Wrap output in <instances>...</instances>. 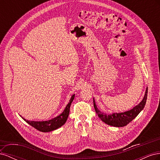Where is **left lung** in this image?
Instances as JSON below:
<instances>
[{"mask_svg":"<svg viewBox=\"0 0 160 160\" xmlns=\"http://www.w3.org/2000/svg\"><path fill=\"white\" fill-rule=\"evenodd\" d=\"M148 97V88H146V93L142 101L138 105L131 110L125 111L123 113H113L111 114L105 113L100 111L95 104V99H93V106L96 113L98 115L99 118L106 124L113 127H123L127 125L129 122L137 117L138 115L141 112L145 107Z\"/></svg>","mask_w":160,"mask_h":160,"instance_id":"1","label":"left lung"}]
</instances>
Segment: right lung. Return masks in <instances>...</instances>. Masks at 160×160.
I'll list each match as a JSON object with an SVG mask.
<instances>
[{
	"instance_id": "1",
	"label": "right lung",
	"mask_w": 160,
	"mask_h": 160,
	"mask_svg": "<svg viewBox=\"0 0 160 160\" xmlns=\"http://www.w3.org/2000/svg\"><path fill=\"white\" fill-rule=\"evenodd\" d=\"M75 98V94L71 96L69 100V103L67 105L65 109L62 111V113L59 115L57 116L56 118H52V119L48 121H42V122H35V121H28L24 119L22 117H21L25 121V122L31 125L34 128L42 132H49L51 131L55 130L58 128H61L62 125H63L67 122V119L68 118V116L70 111V107L71 103L72 102Z\"/></svg>"
}]
</instances>
